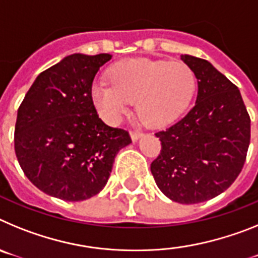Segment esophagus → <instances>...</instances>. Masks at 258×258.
<instances>
[{"instance_id":"esophagus-1","label":"esophagus","mask_w":258,"mask_h":258,"mask_svg":"<svg viewBox=\"0 0 258 258\" xmlns=\"http://www.w3.org/2000/svg\"><path fill=\"white\" fill-rule=\"evenodd\" d=\"M143 134L141 133V132H136V131H132L131 132V137H132V140L133 141H137V140H140L141 137H142Z\"/></svg>"}]
</instances>
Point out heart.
Instances as JSON below:
<instances>
[{"instance_id": "obj_1", "label": "heart", "mask_w": 258, "mask_h": 258, "mask_svg": "<svg viewBox=\"0 0 258 258\" xmlns=\"http://www.w3.org/2000/svg\"><path fill=\"white\" fill-rule=\"evenodd\" d=\"M109 77L112 84L99 80L92 88L95 107L109 122H117L136 101L146 124H168L187 108L197 88L194 71L182 61L132 59L116 64Z\"/></svg>"}]
</instances>
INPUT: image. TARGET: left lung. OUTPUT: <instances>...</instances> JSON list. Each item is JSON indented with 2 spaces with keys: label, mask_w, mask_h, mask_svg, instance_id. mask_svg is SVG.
<instances>
[{
  "label": "left lung",
  "mask_w": 258,
  "mask_h": 258,
  "mask_svg": "<svg viewBox=\"0 0 258 258\" xmlns=\"http://www.w3.org/2000/svg\"><path fill=\"white\" fill-rule=\"evenodd\" d=\"M198 79L197 103L165 131L151 163L157 187L173 202L213 199L235 181L245 163L250 118L238 86L206 59L181 55Z\"/></svg>",
  "instance_id": "8db88e82"
}]
</instances>
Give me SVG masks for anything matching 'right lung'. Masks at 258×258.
Wrapping results in <instances>:
<instances>
[{"label": "right lung", "mask_w": 258, "mask_h": 258, "mask_svg": "<svg viewBox=\"0 0 258 258\" xmlns=\"http://www.w3.org/2000/svg\"><path fill=\"white\" fill-rule=\"evenodd\" d=\"M112 55L72 54L41 72L18 109L15 154L36 187L81 202L106 186L117 152L132 143L102 121L92 98L99 68Z\"/></svg>", "instance_id": "right-lung-1"}]
</instances>
